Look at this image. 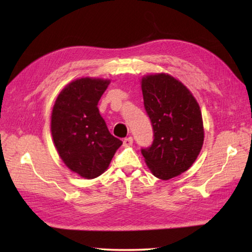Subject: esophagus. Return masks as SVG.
<instances>
[{
    "mask_svg": "<svg viewBox=\"0 0 252 252\" xmlns=\"http://www.w3.org/2000/svg\"><path fill=\"white\" fill-rule=\"evenodd\" d=\"M133 143V138L132 136H127L125 140H123V146L125 147H130Z\"/></svg>",
    "mask_w": 252,
    "mask_h": 252,
    "instance_id": "obj_1",
    "label": "esophagus"
}]
</instances>
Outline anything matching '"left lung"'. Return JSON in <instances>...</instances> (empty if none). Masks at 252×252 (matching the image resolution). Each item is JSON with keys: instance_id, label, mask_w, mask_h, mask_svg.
Instances as JSON below:
<instances>
[{"instance_id": "8db88e82", "label": "left lung", "mask_w": 252, "mask_h": 252, "mask_svg": "<svg viewBox=\"0 0 252 252\" xmlns=\"http://www.w3.org/2000/svg\"><path fill=\"white\" fill-rule=\"evenodd\" d=\"M141 88L153 129V142L141 153L153 176L169 180L199 156L204 138L201 110L192 93L169 74L144 76Z\"/></svg>"}]
</instances>
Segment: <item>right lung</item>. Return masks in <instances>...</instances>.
Masks as SVG:
<instances>
[{"mask_svg":"<svg viewBox=\"0 0 252 252\" xmlns=\"http://www.w3.org/2000/svg\"><path fill=\"white\" fill-rule=\"evenodd\" d=\"M109 84L102 79L75 80L61 91L52 110L51 132L59 156L85 179L103 173L122 144L110 133L97 109Z\"/></svg>","mask_w":252,"mask_h":252,"instance_id":"1","label":"right lung"}]
</instances>
